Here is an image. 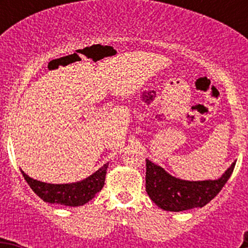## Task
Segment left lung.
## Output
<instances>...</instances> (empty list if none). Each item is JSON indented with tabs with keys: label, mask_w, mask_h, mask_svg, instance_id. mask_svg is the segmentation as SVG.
<instances>
[{
	"label": "left lung",
	"mask_w": 248,
	"mask_h": 248,
	"mask_svg": "<svg viewBox=\"0 0 248 248\" xmlns=\"http://www.w3.org/2000/svg\"><path fill=\"white\" fill-rule=\"evenodd\" d=\"M235 162L217 180L186 181L171 176L162 167L146 159V192L151 201L166 211H185L202 207L212 201L227 184Z\"/></svg>",
	"instance_id": "8db88e82"
}]
</instances>
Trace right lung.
Returning a JSON list of instances; mask_svg holds the SVG:
<instances>
[{
    "mask_svg": "<svg viewBox=\"0 0 248 248\" xmlns=\"http://www.w3.org/2000/svg\"><path fill=\"white\" fill-rule=\"evenodd\" d=\"M108 163L104 164L96 172L90 175L85 180L73 184L55 185L38 181L21 170L22 176L32 188V191L42 199L50 204H61L66 206H81L94 198L97 193L103 188Z\"/></svg>",
    "mask_w": 248,
    "mask_h": 248,
    "instance_id": "obj_1",
    "label": "right lung"
}]
</instances>
